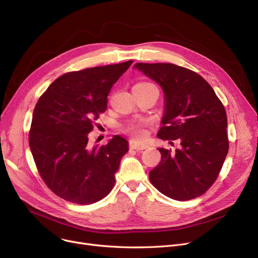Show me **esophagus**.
Returning <instances> with one entry per match:
<instances>
[{
	"label": "esophagus",
	"instance_id": "34e87169",
	"mask_svg": "<svg viewBox=\"0 0 258 258\" xmlns=\"http://www.w3.org/2000/svg\"><path fill=\"white\" fill-rule=\"evenodd\" d=\"M130 147L133 148V150L142 151V150H145V148H147L148 145L146 143H143V142H139V141H136V140H131L130 141Z\"/></svg>",
	"mask_w": 258,
	"mask_h": 258
}]
</instances>
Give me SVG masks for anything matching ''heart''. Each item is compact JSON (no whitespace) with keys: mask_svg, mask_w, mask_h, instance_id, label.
Instances as JSON below:
<instances>
[{"mask_svg":"<svg viewBox=\"0 0 258 258\" xmlns=\"http://www.w3.org/2000/svg\"><path fill=\"white\" fill-rule=\"evenodd\" d=\"M138 85H147L146 83L143 84H138ZM145 123V121H135V122H131L130 124L126 125L125 130L126 132L131 133L133 136L137 137V138H141L144 136V131L142 128L143 124Z\"/></svg>","mask_w":258,"mask_h":258,"instance_id":"obj_1","label":"heart"}]
</instances>
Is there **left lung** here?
<instances>
[{
	"instance_id": "obj_1",
	"label": "left lung",
	"mask_w": 258,
	"mask_h": 258,
	"mask_svg": "<svg viewBox=\"0 0 258 258\" xmlns=\"http://www.w3.org/2000/svg\"><path fill=\"white\" fill-rule=\"evenodd\" d=\"M134 69L163 90V126L158 138L181 142L174 153L158 148L161 161L150 171L152 184L177 201L202 196L218 178L229 150L223 103L204 78L186 68L138 62Z\"/></svg>"
}]
</instances>
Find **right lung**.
Listing matches in <instances>:
<instances>
[{"instance_id":"right-lung-1","label":"right lung","mask_w":258,"mask_h":258,"mask_svg":"<svg viewBox=\"0 0 258 258\" xmlns=\"http://www.w3.org/2000/svg\"><path fill=\"white\" fill-rule=\"evenodd\" d=\"M133 60L89 68L59 76L39 97L29 133L40 177L59 198L89 205L115 184L128 142L115 135L105 145L89 144L94 121L106 110L107 95Z\"/></svg>"}]
</instances>
